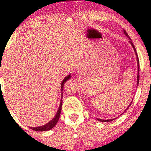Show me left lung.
I'll return each instance as SVG.
<instances>
[{"mask_svg": "<svg viewBox=\"0 0 151 151\" xmlns=\"http://www.w3.org/2000/svg\"><path fill=\"white\" fill-rule=\"evenodd\" d=\"M124 33H125L126 35L127 36V37H129V39H130V37H129V35L127 34V32H126L125 30H124ZM130 42H131V44L132 45V46H133V49H134L135 52H136V57H137V63H138V75H137V84H138V83H139V68H140V67H140V66H139V59H138V55H137V53H136V48H135L134 45H133L132 42H131V41H130ZM132 101H133V100H132V101H131V104H130L129 106V107L130 106H131V103H132ZM129 107H128V108L126 109H129ZM97 120H98V121H102V122H108V121H113L114 119H108V120H104V119H97Z\"/></svg>", "mask_w": 151, "mask_h": 151, "instance_id": "obj_1", "label": "left lung"}]
</instances>
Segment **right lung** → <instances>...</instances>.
<instances>
[{"label": "right lung", "mask_w": 151, "mask_h": 151, "mask_svg": "<svg viewBox=\"0 0 151 151\" xmlns=\"http://www.w3.org/2000/svg\"><path fill=\"white\" fill-rule=\"evenodd\" d=\"M70 78H71V75L70 74V75L67 76V77H65V79L62 81V84H61L62 91L63 90L64 84H65V83L68 80V79H70ZM62 99H61V101H60V106H59L58 112H57L56 115H55V116L54 117V119H52V120L50 121L48 124H47L44 126H39V127H35V128L32 127V128H30V129L35 131H49V130L52 129L54 126L56 125L57 123L58 122L59 119H60V114H61V110H62Z\"/></svg>", "instance_id": "1"}]
</instances>
